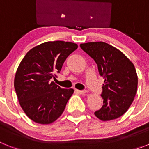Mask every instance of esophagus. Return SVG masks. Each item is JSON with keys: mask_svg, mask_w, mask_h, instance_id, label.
<instances>
[{"mask_svg": "<svg viewBox=\"0 0 149 149\" xmlns=\"http://www.w3.org/2000/svg\"><path fill=\"white\" fill-rule=\"evenodd\" d=\"M76 93H77L78 94H81V95H84L85 93H86V90H79V89H75Z\"/></svg>", "mask_w": 149, "mask_h": 149, "instance_id": "34e87169", "label": "esophagus"}]
</instances>
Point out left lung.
Returning <instances> with one entry per match:
<instances>
[{"label":"left lung","instance_id":"left-lung-1","mask_svg":"<svg viewBox=\"0 0 149 149\" xmlns=\"http://www.w3.org/2000/svg\"><path fill=\"white\" fill-rule=\"evenodd\" d=\"M80 46L95 60L100 75L104 78L101 95L104 104L95 115L101 121L122 116L137 91L138 77L134 64L122 51L104 42L83 43Z\"/></svg>","mask_w":149,"mask_h":149}]
</instances>
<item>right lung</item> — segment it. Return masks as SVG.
<instances>
[{
	"label": "right lung",
	"instance_id": "add662e5",
	"mask_svg": "<svg viewBox=\"0 0 149 149\" xmlns=\"http://www.w3.org/2000/svg\"><path fill=\"white\" fill-rule=\"evenodd\" d=\"M77 47L70 42H46L30 49L21 61L14 86L22 110L32 121L48 125L63 113L74 89H62L50 80Z\"/></svg>",
	"mask_w": 149,
	"mask_h": 149
}]
</instances>
